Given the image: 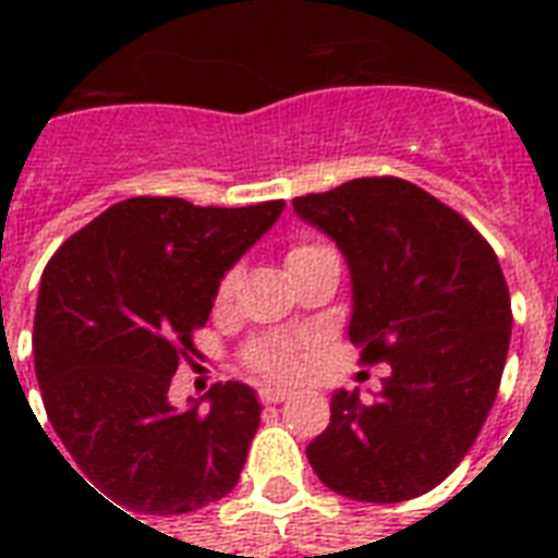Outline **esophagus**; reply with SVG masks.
<instances>
[{"label": "esophagus", "instance_id": "1", "mask_svg": "<svg viewBox=\"0 0 558 558\" xmlns=\"http://www.w3.org/2000/svg\"><path fill=\"white\" fill-rule=\"evenodd\" d=\"M292 397V390L287 388H275V385H266V388H260V399L266 402V405H275V402H283V399Z\"/></svg>", "mask_w": 558, "mask_h": 558}]
</instances>
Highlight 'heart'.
<instances>
[{"label": "heart", "instance_id": "heart-1", "mask_svg": "<svg viewBox=\"0 0 558 558\" xmlns=\"http://www.w3.org/2000/svg\"><path fill=\"white\" fill-rule=\"evenodd\" d=\"M318 248H324V245H295V248L289 252L287 260L292 263L298 260V257H306V254L318 252ZM236 287H240V271L231 269L226 278L219 280V301H231ZM245 362H248L257 373H263V376H292V373L298 371V348L287 339H260L245 350Z\"/></svg>", "mask_w": 558, "mask_h": 558}]
</instances>
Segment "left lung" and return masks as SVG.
Masks as SVG:
<instances>
[{
    "instance_id": "1",
    "label": "left lung",
    "mask_w": 558,
    "mask_h": 558,
    "mask_svg": "<svg viewBox=\"0 0 558 558\" xmlns=\"http://www.w3.org/2000/svg\"><path fill=\"white\" fill-rule=\"evenodd\" d=\"M292 208L348 263L350 341L390 365L371 399L332 393L306 458L353 501L425 495L466 458L501 385L512 332L501 263L458 210L405 179H353Z\"/></svg>"
}]
</instances>
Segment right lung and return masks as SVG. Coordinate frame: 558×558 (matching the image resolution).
Here are the masks:
<instances>
[{"label": "right lung", "mask_w": 558, "mask_h": 558, "mask_svg": "<svg viewBox=\"0 0 558 558\" xmlns=\"http://www.w3.org/2000/svg\"><path fill=\"white\" fill-rule=\"evenodd\" d=\"M283 208L135 196L69 236L43 271L34 367L48 423L118 510L179 515L240 481L260 425L254 388L217 381L185 408L170 405L168 390L219 280Z\"/></svg>", "instance_id": "1"}]
</instances>
